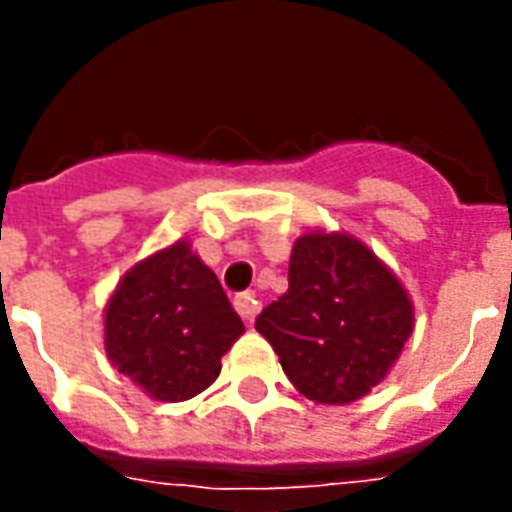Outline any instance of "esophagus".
<instances>
[{"label": "esophagus", "mask_w": 512, "mask_h": 512, "mask_svg": "<svg viewBox=\"0 0 512 512\" xmlns=\"http://www.w3.org/2000/svg\"><path fill=\"white\" fill-rule=\"evenodd\" d=\"M235 310H238V315L244 318V321H252L257 315V310H260V301H257V296L252 293V290H244V293H238L233 299Z\"/></svg>", "instance_id": "obj_1"}]
</instances>
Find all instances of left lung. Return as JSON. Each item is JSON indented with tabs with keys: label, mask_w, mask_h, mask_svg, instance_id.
Masks as SVG:
<instances>
[{
	"label": "left lung",
	"mask_w": 512,
	"mask_h": 512,
	"mask_svg": "<svg viewBox=\"0 0 512 512\" xmlns=\"http://www.w3.org/2000/svg\"><path fill=\"white\" fill-rule=\"evenodd\" d=\"M414 312L395 274L348 235H301L288 290L257 315L285 376L315 403H351L386 376Z\"/></svg>",
	"instance_id": "8db88e82"
}]
</instances>
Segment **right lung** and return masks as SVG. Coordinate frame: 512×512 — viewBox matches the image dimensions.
<instances>
[{
    "instance_id": "1",
    "label": "right lung",
    "mask_w": 512,
    "mask_h": 512,
    "mask_svg": "<svg viewBox=\"0 0 512 512\" xmlns=\"http://www.w3.org/2000/svg\"><path fill=\"white\" fill-rule=\"evenodd\" d=\"M241 334L216 274L183 241L131 268L106 307V354L156 400L208 389Z\"/></svg>"
}]
</instances>
